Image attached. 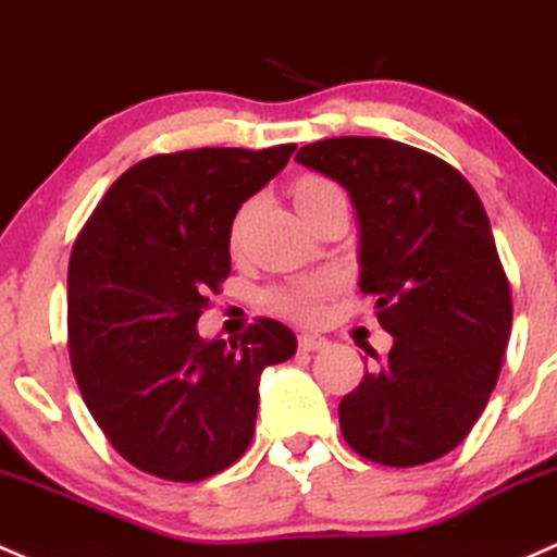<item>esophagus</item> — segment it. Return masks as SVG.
Listing matches in <instances>:
<instances>
[{"label": "esophagus", "instance_id": "34e87169", "mask_svg": "<svg viewBox=\"0 0 557 557\" xmlns=\"http://www.w3.org/2000/svg\"><path fill=\"white\" fill-rule=\"evenodd\" d=\"M327 347V338L318 336V333H301L298 336V349L301 352H320V349Z\"/></svg>", "mask_w": 557, "mask_h": 557}]
</instances>
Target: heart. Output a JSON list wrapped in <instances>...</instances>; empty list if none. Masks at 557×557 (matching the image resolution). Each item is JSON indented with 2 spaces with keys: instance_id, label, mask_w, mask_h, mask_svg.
I'll return each mask as SVG.
<instances>
[{
  "instance_id": "b5f03b06",
  "label": "heart",
  "mask_w": 557,
  "mask_h": 557,
  "mask_svg": "<svg viewBox=\"0 0 557 557\" xmlns=\"http://www.w3.org/2000/svg\"><path fill=\"white\" fill-rule=\"evenodd\" d=\"M331 197H344V195L333 181L323 178V175H304V178H298L294 186V200H296L298 213L314 208V205H320L323 200H331ZM248 213L250 208L245 205V208H239L237 215H234V224H232L234 245L243 239L245 224H248ZM331 290H333L331 280L323 277V274H314V277H301L296 280V283L285 285V288L274 290L272 304L277 312L288 314V318L294 320H314L320 318V312H323V301Z\"/></svg>"
}]
</instances>
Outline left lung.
<instances>
[{
	"label": "left lung",
	"instance_id": "8db88e82",
	"mask_svg": "<svg viewBox=\"0 0 557 557\" xmlns=\"http://www.w3.org/2000/svg\"><path fill=\"white\" fill-rule=\"evenodd\" d=\"M296 162L349 191L357 285L392 333L338 406L344 441L386 467L441 459L483 413L510 342V283L483 202L448 162L400 140L325 138Z\"/></svg>",
	"mask_w": 557,
	"mask_h": 557
}]
</instances>
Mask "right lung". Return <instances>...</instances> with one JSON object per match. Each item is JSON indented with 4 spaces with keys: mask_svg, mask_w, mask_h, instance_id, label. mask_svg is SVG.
<instances>
[{
    "mask_svg": "<svg viewBox=\"0 0 557 557\" xmlns=\"http://www.w3.org/2000/svg\"><path fill=\"white\" fill-rule=\"evenodd\" d=\"M296 144L189 149L111 184L69 261V355L109 443L149 475L195 483L234 465L256 430L263 368L296 336L261 318L243 342H205L197 320L230 277L232 221Z\"/></svg>",
    "mask_w": 557,
    "mask_h": 557,
    "instance_id": "obj_1",
    "label": "right lung"
}]
</instances>
